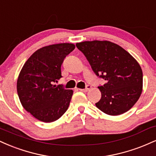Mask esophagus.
Masks as SVG:
<instances>
[{
    "label": "esophagus",
    "instance_id": "obj_1",
    "mask_svg": "<svg viewBox=\"0 0 156 156\" xmlns=\"http://www.w3.org/2000/svg\"><path fill=\"white\" fill-rule=\"evenodd\" d=\"M91 86L90 85H87L86 86V88L85 89H79V90L80 91V92H87V91H89V89H91Z\"/></svg>",
    "mask_w": 156,
    "mask_h": 156
}]
</instances>
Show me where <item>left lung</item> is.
I'll return each mask as SVG.
<instances>
[{"label": "left lung", "mask_w": 156, "mask_h": 156, "mask_svg": "<svg viewBox=\"0 0 156 156\" xmlns=\"http://www.w3.org/2000/svg\"><path fill=\"white\" fill-rule=\"evenodd\" d=\"M97 76L105 83L98 87L101 98L96 106L105 114L117 116L130 110L142 92L143 74L136 60L125 49L108 41L76 44Z\"/></svg>", "instance_id": "left-lung-1"}]
</instances>
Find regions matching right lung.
<instances>
[{
	"instance_id": "right-lung-1",
	"label": "right lung",
	"mask_w": 156,
	"mask_h": 156,
	"mask_svg": "<svg viewBox=\"0 0 156 156\" xmlns=\"http://www.w3.org/2000/svg\"><path fill=\"white\" fill-rule=\"evenodd\" d=\"M75 49L71 43L46 46L32 54L20 73L17 90L21 104L36 119L51 122L69 107L73 92L55 85L62 76L64 59Z\"/></svg>"
}]
</instances>
